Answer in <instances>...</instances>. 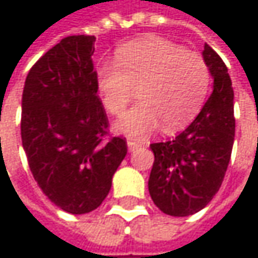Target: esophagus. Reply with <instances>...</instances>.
I'll use <instances>...</instances> for the list:
<instances>
[{"label": "esophagus", "mask_w": 258, "mask_h": 258, "mask_svg": "<svg viewBox=\"0 0 258 258\" xmlns=\"http://www.w3.org/2000/svg\"><path fill=\"white\" fill-rule=\"evenodd\" d=\"M142 145H143V142H140V140H134V139H128L127 140V146H128L130 151H134V149L140 148Z\"/></svg>", "instance_id": "34e87169"}]
</instances>
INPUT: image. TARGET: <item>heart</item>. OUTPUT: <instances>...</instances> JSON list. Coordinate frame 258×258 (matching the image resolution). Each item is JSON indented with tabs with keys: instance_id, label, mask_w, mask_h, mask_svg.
I'll use <instances>...</instances> for the list:
<instances>
[{
	"instance_id": "obj_1",
	"label": "heart",
	"mask_w": 258,
	"mask_h": 258,
	"mask_svg": "<svg viewBox=\"0 0 258 258\" xmlns=\"http://www.w3.org/2000/svg\"><path fill=\"white\" fill-rule=\"evenodd\" d=\"M209 85L203 56L155 37L124 44L116 62L106 61L97 70L98 94L110 115H121L139 89L140 103L116 122L128 136H145L160 124L167 133L186 127L200 112Z\"/></svg>"
}]
</instances>
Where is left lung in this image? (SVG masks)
<instances>
[{"instance_id": "left-lung-1", "label": "left lung", "mask_w": 258, "mask_h": 258, "mask_svg": "<svg viewBox=\"0 0 258 258\" xmlns=\"http://www.w3.org/2000/svg\"><path fill=\"white\" fill-rule=\"evenodd\" d=\"M203 59L214 78V91L197 118L173 140L152 143L154 164L149 194L172 217L202 211L218 192L234 140L233 88L220 55L205 44Z\"/></svg>"}]
</instances>
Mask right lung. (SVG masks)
Wrapping results in <instances>:
<instances>
[{
	"mask_svg": "<svg viewBox=\"0 0 258 258\" xmlns=\"http://www.w3.org/2000/svg\"><path fill=\"white\" fill-rule=\"evenodd\" d=\"M94 35H70L29 70L22 94L21 134L34 179L62 211L97 209L127 155L122 137H109L97 94Z\"/></svg>",
	"mask_w": 258,
	"mask_h": 258,
	"instance_id": "obj_1",
	"label": "right lung"
}]
</instances>
